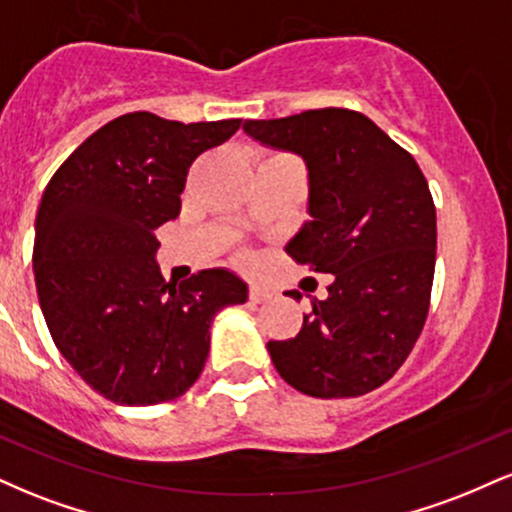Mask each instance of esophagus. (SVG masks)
<instances>
[{
	"label": "esophagus",
	"instance_id": "34e87169",
	"mask_svg": "<svg viewBox=\"0 0 512 512\" xmlns=\"http://www.w3.org/2000/svg\"><path fill=\"white\" fill-rule=\"evenodd\" d=\"M269 298H272V291L269 289H264V286H252L250 289V301L252 303H264V301H269Z\"/></svg>",
	"mask_w": 512,
	"mask_h": 512
}]
</instances>
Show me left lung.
Masks as SVG:
<instances>
[{
	"label": "left lung",
	"instance_id": "obj_1",
	"mask_svg": "<svg viewBox=\"0 0 512 512\" xmlns=\"http://www.w3.org/2000/svg\"><path fill=\"white\" fill-rule=\"evenodd\" d=\"M243 129L305 161L310 221L286 252L334 276L325 301H310L301 332L267 344L274 368L303 395H366L397 373L428 315L436 207L424 173L356 110L245 120Z\"/></svg>",
	"mask_w": 512,
	"mask_h": 512
}]
</instances>
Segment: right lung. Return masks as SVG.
Wrapping results in <instances>:
<instances>
[{
    "mask_svg": "<svg viewBox=\"0 0 512 512\" xmlns=\"http://www.w3.org/2000/svg\"><path fill=\"white\" fill-rule=\"evenodd\" d=\"M238 127L127 113L93 132L45 187L33 243L40 310L69 366L110 402L185 395L207 363L214 315L248 301V284L228 269L178 286L163 279L154 236L180 214L192 161Z\"/></svg>",
    "mask_w": 512,
    "mask_h": 512,
    "instance_id": "add662e5",
    "label": "right lung"
}]
</instances>
